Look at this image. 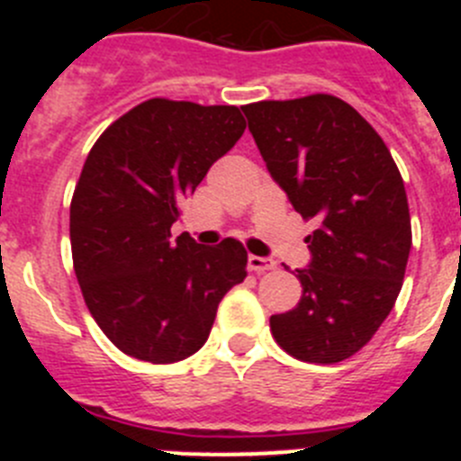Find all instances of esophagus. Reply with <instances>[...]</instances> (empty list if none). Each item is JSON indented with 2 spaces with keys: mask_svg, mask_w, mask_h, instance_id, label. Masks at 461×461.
I'll use <instances>...</instances> for the list:
<instances>
[{
  "mask_svg": "<svg viewBox=\"0 0 461 461\" xmlns=\"http://www.w3.org/2000/svg\"><path fill=\"white\" fill-rule=\"evenodd\" d=\"M247 266H249L251 272H267V270H275L276 263L272 258H263V256H249Z\"/></svg>",
  "mask_w": 461,
  "mask_h": 461,
  "instance_id": "esophagus-1",
  "label": "esophagus"
}]
</instances>
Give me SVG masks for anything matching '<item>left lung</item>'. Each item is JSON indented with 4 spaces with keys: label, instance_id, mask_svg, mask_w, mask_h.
<instances>
[{
    "label": "left lung",
    "instance_id": "8db88e82",
    "mask_svg": "<svg viewBox=\"0 0 461 461\" xmlns=\"http://www.w3.org/2000/svg\"><path fill=\"white\" fill-rule=\"evenodd\" d=\"M288 201L316 230L303 297L270 319L276 344L303 362L356 356L393 312L411 251L404 180L383 138L332 94L242 105Z\"/></svg>",
    "mask_w": 461,
    "mask_h": 461
}]
</instances>
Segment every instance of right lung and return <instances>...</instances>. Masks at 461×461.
Segmentation results:
<instances>
[{
    "label": "right lung",
    "mask_w": 461,
    "mask_h": 461,
    "mask_svg": "<svg viewBox=\"0 0 461 461\" xmlns=\"http://www.w3.org/2000/svg\"><path fill=\"white\" fill-rule=\"evenodd\" d=\"M247 129L235 105L149 99L101 133L71 201V254L85 304L126 356L170 365L210 337L247 276L242 242L170 238L180 201Z\"/></svg>",
    "instance_id": "1"
}]
</instances>
